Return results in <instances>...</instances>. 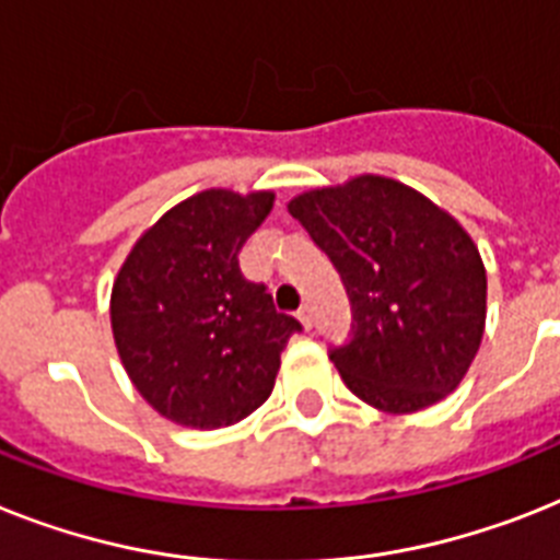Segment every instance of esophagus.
Wrapping results in <instances>:
<instances>
[{
    "instance_id": "34e87169",
    "label": "esophagus",
    "mask_w": 560,
    "mask_h": 560,
    "mask_svg": "<svg viewBox=\"0 0 560 560\" xmlns=\"http://www.w3.org/2000/svg\"><path fill=\"white\" fill-rule=\"evenodd\" d=\"M298 317H300V323L306 326V329H312V326H314V312H312V306H303V308H300Z\"/></svg>"
}]
</instances>
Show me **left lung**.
<instances>
[{
	"label": "left lung",
	"instance_id": "left-lung-1",
	"mask_svg": "<svg viewBox=\"0 0 560 560\" xmlns=\"http://www.w3.org/2000/svg\"><path fill=\"white\" fill-rule=\"evenodd\" d=\"M289 214L329 254L352 300V337L329 352L346 386L389 415L455 392L487 323V269L464 225L377 174L300 194Z\"/></svg>",
	"mask_w": 560,
	"mask_h": 560
}]
</instances>
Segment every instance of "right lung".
Returning a JSON list of instances; mask_svg holds the SVG:
<instances>
[{
  "label": "right lung",
  "instance_id": "right-lung-1",
  "mask_svg": "<svg viewBox=\"0 0 560 560\" xmlns=\"http://www.w3.org/2000/svg\"><path fill=\"white\" fill-rule=\"evenodd\" d=\"M271 206V191L194 194L133 243L114 280L119 360L137 392L179 427H231L266 404L280 352L303 329L240 271V248Z\"/></svg>",
  "mask_w": 560,
  "mask_h": 560
}]
</instances>
